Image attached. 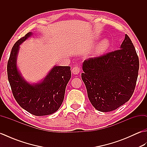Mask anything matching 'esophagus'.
<instances>
[{
    "mask_svg": "<svg viewBox=\"0 0 147 147\" xmlns=\"http://www.w3.org/2000/svg\"><path fill=\"white\" fill-rule=\"evenodd\" d=\"M81 71V69L79 66H75L72 69V73H73L74 74H78L80 73Z\"/></svg>",
    "mask_w": 147,
    "mask_h": 147,
    "instance_id": "34e87169",
    "label": "esophagus"
}]
</instances>
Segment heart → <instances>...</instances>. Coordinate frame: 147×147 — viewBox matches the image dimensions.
Returning <instances> with one entry per match:
<instances>
[{"mask_svg": "<svg viewBox=\"0 0 147 147\" xmlns=\"http://www.w3.org/2000/svg\"><path fill=\"white\" fill-rule=\"evenodd\" d=\"M109 45V42L107 40H104L99 43L97 48H96V52H102L108 48Z\"/></svg>", "mask_w": 147, "mask_h": 147, "instance_id": "b5f03b06", "label": "heart"}]
</instances>
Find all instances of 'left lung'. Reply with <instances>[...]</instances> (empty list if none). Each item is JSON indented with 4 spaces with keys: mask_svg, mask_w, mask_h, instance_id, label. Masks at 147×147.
Instances as JSON below:
<instances>
[{
    "mask_svg": "<svg viewBox=\"0 0 147 147\" xmlns=\"http://www.w3.org/2000/svg\"><path fill=\"white\" fill-rule=\"evenodd\" d=\"M82 78L90 102L100 112L114 111L131 97L139 70V59L128 35L120 49L83 62Z\"/></svg>",
    "mask_w": 147,
    "mask_h": 147,
    "instance_id": "left-lung-1",
    "label": "left lung"
}]
</instances>
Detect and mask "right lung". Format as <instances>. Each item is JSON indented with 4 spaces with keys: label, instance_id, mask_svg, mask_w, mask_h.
<instances>
[{
    "label": "right lung",
    "instance_id": "obj_1",
    "mask_svg": "<svg viewBox=\"0 0 147 147\" xmlns=\"http://www.w3.org/2000/svg\"><path fill=\"white\" fill-rule=\"evenodd\" d=\"M31 35L28 33L12 47L7 65L8 80L14 97L22 108L36 116L50 115L58 110L64 100L71 67L55 66L42 82L35 85L24 80L18 71L16 57L20 45Z\"/></svg>",
    "mask_w": 147,
    "mask_h": 147
}]
</instances>
